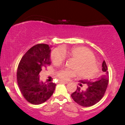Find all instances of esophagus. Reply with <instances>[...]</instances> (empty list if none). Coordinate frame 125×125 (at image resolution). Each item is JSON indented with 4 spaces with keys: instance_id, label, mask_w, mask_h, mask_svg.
<instances>
[{
    "instance_id": "obj_1",
    "label": "esophagus",
    "mask_w": 125,
    "mask_h": 125,
    "mask_svg": "<svg viewBox=\"0 0 125 125\" xmlns=\"http://www.w3.org/2000/svg\"><path fill=\"white\" fill-rule=\"evenodd\" d=\"M59 83H68V82L65 81H63V80H59Z\"/></svg>"
}]
</instances>
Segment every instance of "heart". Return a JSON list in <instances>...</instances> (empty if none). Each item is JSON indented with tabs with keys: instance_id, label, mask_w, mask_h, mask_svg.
I'll list each match as a JSON object with an SVG mask.
<instances>
[{
	"instance_id": "heart-1",
	"label": "heart",
	"mask_w": 125,
	"mask_h": 125,
	"mask_svg": "<svg viewBox=\"0 0 125 125\" xmlns=\"http://www.w3.org/2000/svg\"><path fill=\"white\" fill-rule=\"evenodd\" d=\"M76 60L72 68L74 69H62L56 72V76L61 80L67 81L70 78L78 76L85 78H92L98 71V66L95 61L93 53L87 48L83 47H65L57 48L52 51L51 54L52 60L55 64H60L64 61L65 56Z\"/></svg>"
}]
</instances>
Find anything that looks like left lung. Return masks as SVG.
Segmentation results:
<instances>
[{
    "instance_id": "obj_1",
    "label": "left lung",
    "mask_w": 125,
    "mask_h": 125,
    "mask_svg": "<svg viewBox=\"0 0 125 125\" xmlns=\"http://www.w3.org/2000/svg\"><path fill=\"white\" fill-rule=\"evenodd\" d=\"M102 67L103 73L98 80L79 81L83 84H86L88 88L85 90H82L80 87L77 86L76 91L72 94V98L78 105L84 107L91 106L100 101L105 94L109 83V72L105 60L102 62Z\"/></svg>"
}]
</instances>
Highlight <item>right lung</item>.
Instances as JSON below:
<instances>
[{"instance_id":"1","label":"right lung","mask_w":125,"mask_h":125,"mask_svg":"<svg viewBox=\"0 0 125 125\" xmlns=\"http://www.w3.org/2000/svg\"><path fill=\"white\" fill-rule=\"evenodd\" d=\"M51 49L48 45L39 44L25 53L19 64L17 81L22 95L30 103L39 105L48 100L56 84L41 81L39 77L42 68L51 65Z\"/></svg>"}]
</instances>
